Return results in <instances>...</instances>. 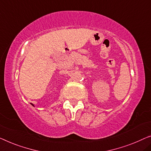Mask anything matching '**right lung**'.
<instances>
[{
  "label": "right lung",
  "instance_id": "obj_1",
  "mask_svg": "<svg viewBox=\"0 0 151 151\" xmlns=\"http://www.w3.org/2000/svg\"><path fill=\"white\" fill-rule=\"evenodd\" d=\"M32 106H34V105H33V104H32Z\"/></svg>",
  "mask_w": 151,
  "mask_h": 151
}]
</instances>
